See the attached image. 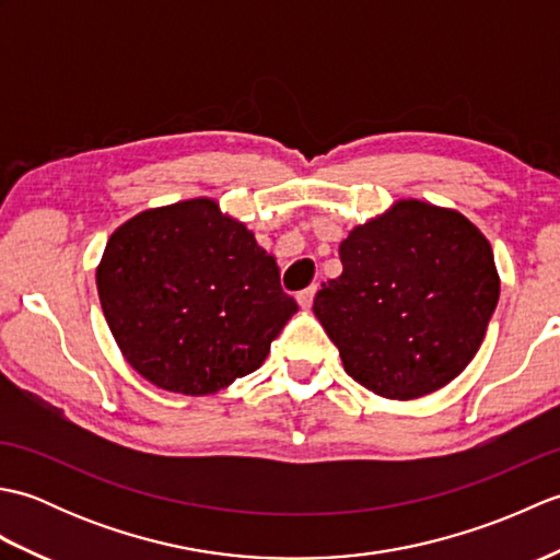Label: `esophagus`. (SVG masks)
Returning a JSON list of instances; mask_svg holds the SVG:
<instances>
[{"instance_id": "obj_1", "label": "esophagus", "mask_w": 560, "mask_h": 560, "mask_svg": "<svg viewBox=\"0 0 560 560\" xmlns=\"http://www.w3.org/2000/svg\"><path fill=\"white\" fill-rule=\"evenodd\" d=\"M315 293H317V287H311V289H305V291L299 293V305L303 307V311H311Z\"/></svg>"}]
</instances>
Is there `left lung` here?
Here are the masks:
<instances>
[{
    "instance_id": "left-lung-1",
    "label": "left lung",
    "mask_w": 560,
    "mask_h": 560,
    "mask_svg": "<svg viewBox=\"0 0 560 560\" xmlns=\"http://www.w3.org/2000/svg\"><path fill=\"white\" fill-rule=\"evenodd\" d=\"M343 271L313 313L343 371L385 399L445 387L477 355L501 277L486 235L455 209L399 199L339 245Z\"/></svg>"
}]
</instances>
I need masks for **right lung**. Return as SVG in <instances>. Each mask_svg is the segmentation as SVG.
<instances>
[{"label":"right lung","mask_w":560,"mask_h":560,"mask_svg":"<svg viewBox=\"0 0 560 560\" xmlns=\"http://www.w3.org/2000/svg\"><path fill=\"white\" fill-rule=\"evenodd\" d=\"M96 287L127 363L187 397L257 371L299 313L273 255L209 197L147 209L115 229Z\"/></svg>","instance_id":"right-lung-1"}]
</instances>
